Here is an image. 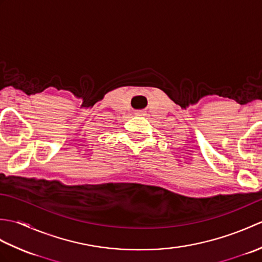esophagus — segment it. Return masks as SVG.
I'll return each instance as SVG.
<instances>
[{
  "label": "esophagus",
  "mask_w": 262,
  "mask_h": 262,
  "mask_svg": "<svg viewBox=\"0 0 262 262\" xmlns=\"http://www.w3.org/2000/svg\"><path fill=\"white\" fill-rule=\"evenodd\" d=\"M137 116H142V115H144V113H143V111H141V110H138V111H136V113H135Z\"/></svg>",
  "instance_id": "obj_1"
}]
</instances>
